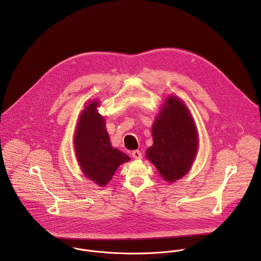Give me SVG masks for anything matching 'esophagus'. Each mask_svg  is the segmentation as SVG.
I'll return each instance as SVG.
<instances>
[{
	"instance_id": "34e87169",
	"label": "esophagus",
	"mask_w": 261,
	"mask_h": 261,
	"mask_svg": "<svg viewBox=\"0 0 261 261\" xmlns=\"http://www.w3.org/2000/svg\"><path fill=\"white\" fill-rule=\"evenodd\" d=\"M132 157H133V159H135V160H139V159H141L142 158V154H141V152L140 151H133L132 152Z\"/></svg>"
}]
</instances>
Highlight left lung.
<instances>
[{
	"mask_svg": "<svg viewBox=\"0 0 261 261\" xmlns=\"http://www.w3.org/2000/svg\"><path fill=\"white\" fill-rule=\"evenodd\" d=\"M152 135L154 143L145 156L160 175L173 182L187 174L198 152V133L188 107L180 99L166 98Z\"/></svg>",
	"mask_w": 261,
	"mask_h": 261,
	"instance_id": "obj_1",
	"label": "left lung"
}]
</instances>
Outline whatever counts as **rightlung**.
I'll return each mask as SVG.
<instances>
[{"label": "right lung", "instance_id": "1", "mask_svg": "<svg viewBox=\"0 0 261 261\" xmlns=\"http://www.w3.org/2000/svg\"><path fill=\"white\" fill-rule=\"evenodd\" d=\"M98 106L99 102L94 100L82 111L74 134V150L84 174L103 187L130 157L111 145Z\"/></svg>", "mask_w": 261, "mask_h": 261}]
</instances>
